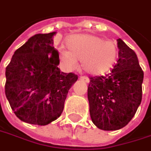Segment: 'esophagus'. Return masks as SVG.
<instances>
[{
    "mask_svg": "<svg viewBox=\"0 0 151 151\" xmlns=\"http://www.w3.org/2000/svg\"><path fill=\"white\" fill-rule=\"evenodd\" d=\"M79 79H80V80H82V81H83V82H85V83H88V81H89L88 78V77H86V76H81V77L79 78Z\"/></svg>",
    "mask_w": 151,
    "mask_h": 151,
    "instance_id": "34e87169",
    "label": "esophagus"
}]
</instances>
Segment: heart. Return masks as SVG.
<instances>
[{"label": "heart", "instance_id": "heart-1", "mask_svg": "<svg viewBox=\"0 0 151 151\" xmlns=\"http://www.w3.org/2000/svg\"><path fill=\"white\" fill-rule=\"evenodd\" d=\"M67 48L59 49V60L64 68L73 70L81 61L82 68L91 75H101L113 68L117 57L116 45L111 40L82 34L67 40Z\"/></svg>", "mask_w": 151, "mask_h": 151}]
</instances>
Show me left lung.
Instances as JSON below:
<instances>
[{"label": "left lung", "instance_id": "1", "mask_svg": "<svg viewBox=\"0 0 151 151\" xmlns=\"http://www.w3.org/2000/svg\"><path fill=\"white\" fill-rule=\"evenodd\" d=\"M116 41L118 59L111 73L91 77L88 87L91 120L106 131L125 127L142 101L144 72L138 57L121 39Z\"/></svg>", "mask_w": 151, "mask_h": 151}]
</instances>
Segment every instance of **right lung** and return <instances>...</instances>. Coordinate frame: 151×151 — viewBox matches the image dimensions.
Here are the masks:
<instances>
[{"label":"right lung","instance_id":"right-lung-1","mask_svg":"<svg viewBox=\"0 0 151 151\" xmlns=\"http://www.w3.org/2000/svg\"><path fill=\"white\" fill-rule=\"evenodd\" d=\"M55 35L29 38L6 68V96L17 116L30 124L45 126L57 119L68 90L78 80V75L57 68L60 60L53 46Z\"/></svg>","mask_w":151,"mask_h":151}]
</instances>
